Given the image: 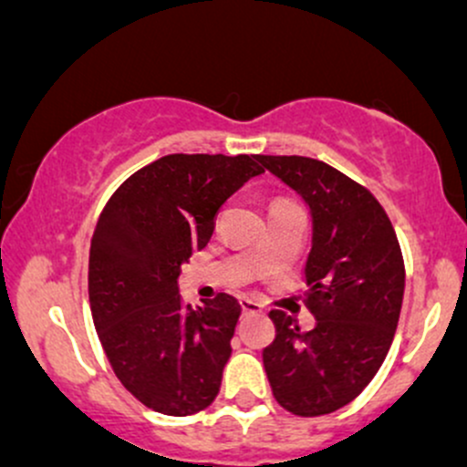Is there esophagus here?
Here are the masks:
<instances>
[{"instance_id":"obj_1","label":"esophagus","mask_w":467,"mask_h":467,"mask_svg":"<svg viewBox=\"0 0 467 467\" xmlns=\"http://www.w3.org/2000/svg\"><path fill=\"white\" fill-rule=\"evenodd\" d=\"M239 305H241V309H244V312H245V314L264 312V305H261L259 301H254V298H248V296L239 298Z\"/></svg>"}]
</instances>
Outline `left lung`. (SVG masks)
Segmentation results:
<instances>
[{
	"label": "left lung",
	"instance_id": "1",
	"mask_svg": "<svg viewBox=\"0 0 467 467\" xmlns=\"http://www.w3.org/2000/svg\"><path fill=\"white\" fill-rule=\"evenodd\" d=\"M312 215L305 264L314 329L272 309L275 342L264 349L272 393L301 417L334 412L373 379L390 349L404 298V259L393 223L364 186L303 155H259Z\"/></svg>",
	"mask_w": 467,
	"mask_h": 467
}]
</instances>
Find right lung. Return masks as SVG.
<instances>
[{
  "label": "right lung",
  "mask_w": 467,
  "mask_h": 467,
  "mask_svg": "<svg viewBox=\"0 0 467 467\" xmlns=\"http://www.w3.org/2000/svg\"><path fill=\"white\" fill-rule=\"evenodd\" d=\"M259 155L173 153L136 171L100 213L89 305L116 378L136 400L184 417L213 404L241 305L230 294L182 303V264L213 237L222 203L264 173Z\"/></svg>",
  "instance_id": "1"
}]
</instances>
